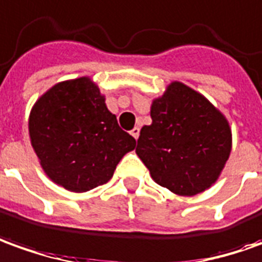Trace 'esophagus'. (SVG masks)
<instances>
[{
	"instance_id": "1",
	"label": "esophagus",
	"mask_w": 262,
	"mask_h": 262,
	"mask_svg": "<svg viewBox=\"0 0 262 262\" xmlns=\"http://www.w3.org/2000/svg\"><path fill=\"white\" fill-rule=\"evenodd\" d=\"M131 135L134 137L135 140H138V137H140V128L135 127L134 129H131Z\"/></svg>"
}]
</instances>
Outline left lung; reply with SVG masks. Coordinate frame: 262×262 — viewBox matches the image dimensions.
I'll return each mask as SVG.
<instances>
[{
  "label": "left lung",
  "mask_w": 262,
  "mask_h": 262,
  "mask_svg": "<svg viewBox=\"0 0 262 262\" xmlns=\"http://www.w3.org/2000/svg\"><path fill=\"white\" fill-rule=\"evenodd\" d=\"M135 152L155 183L177 195L192 196L217 181L232 148L225 115L191 86L167 85L151 104Z\"/></svg>",
  "instance_id": "left-lung-1"
}]
</instances>
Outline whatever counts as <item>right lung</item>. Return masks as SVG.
<instances>
[{"instance_id":"right-lung-1","label":"right lung","mask_w":262,"mask_h":262,"mask_svg":"<svg viewBox=\"0 0 262 262\" xmlns=\"http://www.w3.org/2000/svg\"><path fill=\"white\" fill-rule=\"evenodd\" d=\"M28 133L47 177L73 192L108 183L137 144L90 77L61 81L45 91L32 105Z\"/></svg>"}]
</instances>
